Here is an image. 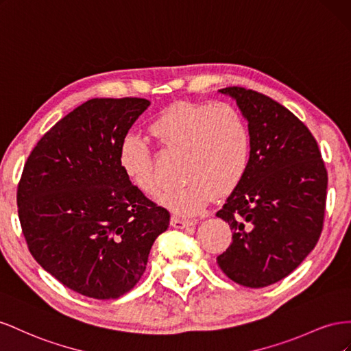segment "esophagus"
Returning <instances> with one entry per match:
<instances>
[{"label": "esophagus", "instance_id": "1", "mask_svg": "<svg viewBox=\"0 0 351 351\" xmlns=\"http://www.w3.org/2000/svg\"><path fill=\"white\" fill-rule=\"evenodd\" d=\"M170 225H172L176 229H185V228L193 226L194 222H193V220H186V219H181V217L173 216L172 219H170Z\"/></svg>", "mask_w": 351, "mask_h": 351}]
</instances>
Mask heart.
<instances>
[{
	"label": "heart",
	"instance_id": "1",
	"mask_svg": "<svg viewBox=\"0 0 351 351\" xmlns=\"http://www.w3.org/2000/svg\"><path fill=\"white\" fill-rule=\"evenodd\" d=\"M156 141L184 152L182 185L160 194L158 203L179 216H195L217 195L231 194L243 182L252 154V136L245 119L222 101H176L163 108L148 125ZM117 162L138 191L154 195L158 178L152 148L135 135H126L119 145Z\"/></svg>",
	"mask_w": 351,
	"mask_h": 351
}]
</instances>
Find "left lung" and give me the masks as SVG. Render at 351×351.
I'll list each match as a JSON object with an SVG mask.
<instances>
[{
    "instance_id": "1",
    "label": "left lung",
    "mask_w": 351,
    "mask_h": 351,
    "mask_svg": "<svg viewBox=\"0 0 351 351\" xmlns=\"http://www.w3.org/2000/svg\"><path fill=\"white\" fill-rule=\"evenodd\" d=\"M247 119L252 154L243 182L216 213L232 229L217 265L234 282L263 288L281 281L317 244L328 173L307 126L275 99L228 86Z\"/></svg>"
}]
</instances>
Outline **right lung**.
<instances>
[{
    "instance_id": "1",
    "label": "right lung",
    "mask_w": 351,
    "mask_h": 351,
    "mask_svg": "<svg viewBox=\"0 0 351 351\" xmlns=\"http://www.w3.org/2000/svg\"><path fill=\"white\" fill-rule=\"evenodd\" d=\"M152 104L93 98L39 139L23 167L17 207L29 252L57 281L98 300L141 279L170 215L128 181L117 152Z\"/></svg>"
}]
</instances>
